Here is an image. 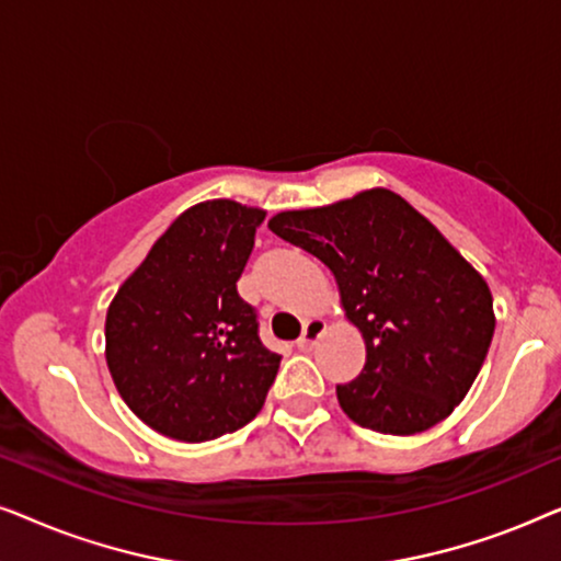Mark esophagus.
Segmentation results:
<instances>
[{
	"instance_id": "34e87169",
	"label": "esophagus",
	"mask_w": 561,
	"mask_h": 561,
	"mask_svg": "<svg viewBox=\"0 0 561 561\" xmlns=\"http://www.w3.org/2000/svg\"><path fill=\"white\" fill-rule=\"evenodd\" d=\"M327 332V321H321V319H309L304 324V334L298 336V350L301 352H311L313 347H317V342H319V336Z\"/></svg>"
}]
</instances>
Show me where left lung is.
<instances>
[{
    "label": "left lung",
    "mask_w": 561,
    "mask_h": 561,
    "mask_svg": "<svg viewBox=\"0 0 561 561\" xmlns=\"http://www.w3.org/2000/svg\"><path fill=\"white\" fill-rule=\"evenodd\" d=\"M267 227L332 271L344 313L363 332V373L336 386L355 424L409 436L462 403L493 342V296L424 214L393 191L370 188L280 211Z\"/></svg>",
    "instance_id": "left-lung-1"
}]
</instances>
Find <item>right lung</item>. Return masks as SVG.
<instances>
[{
  "label": "right lung",
  "instance_id": "right-lung-1",
  "mask_svg": "<svg viewBox=\"0 0 561 561\" xmlns=\"http://www.w3.org/2000/svg\"><path fill=\"white\" fill-rule=\"evenodd\" d=\"M265 211L191 206L160 234L106 311V365L137 419L179 442L250 424L280 367L237 294Z\"/></svg>",
  "mask_w": 561,
  "mask_h": 561
}]
</instances>
